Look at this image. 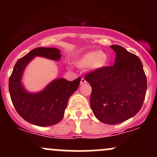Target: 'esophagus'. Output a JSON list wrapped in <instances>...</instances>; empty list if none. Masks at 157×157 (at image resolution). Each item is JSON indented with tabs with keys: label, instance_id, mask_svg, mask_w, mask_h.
I'll list each match as a JSON object with an SVG mask.
<instances>
[{
	"label": "esophagus",
	"instance_id": "34e87169",
	"mask_svg": "<svg viewBox=\"0 0 157 157\" xmlns=\"http://www.w3.org/2000/svg\"><path fill=\"white\" fill-rule=\"evenodd\" d=\"M86 80L84 78H81V80H80V84H83V83H86Z\"/></svg>",
	"mask_w": 157,
	"mask_h": 157
}]
</instances>
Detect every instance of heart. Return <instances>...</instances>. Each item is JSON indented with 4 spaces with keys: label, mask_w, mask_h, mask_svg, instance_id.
I'll return each instance as SVG.
<instances>
[{
    "label": "heart",
    "mask_w": 157,
    "mask_h": 157,
    "mask_svg": "<svg viewBox=\"0 0 157 157\" xmlns=\"http://www.w3.org/2000/svg\"><path fill=\"white\" fill-rule=\"evenodd\" d=\"M109 56L103 51L90 52L81 55L75 64L78 67H86L91 71H96L104 68L108 64Z\"/></svg>",
    "instance_id": "obj_1"
}]
</instances>
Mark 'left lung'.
I'll return each mask as SVG.
<instances>
[{"mask_svg":"<svg viewBox=\"0 0 157 157\" xmlns=\"http://www.w3.org/2000/svg\"><path fill=\"white\" fill-rule=\"evenodd\" d=\"M115 64L86 75L92 87L90 106L99 121L115 124L132 118L141 109L147 91V77L137 55L118 45Z\"/></svg>","mask_w":157,"mask_h":157,"instance_id":"obj_1","label":"left lung"}]
</instances>
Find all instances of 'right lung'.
<instances>
[{
  "label": "right lung",
  "mask_w": 157,
  "mask_h": 157,
  "mask_svg": "<svg viewBox=\"0 0 157 157\" xmlns=\"http://www.w3.org/2000/svg\"><path fill=\"white\" fill-rule=\"evenodd\" d=\"M36 57L55 61L61 59V51L55 48H36L17 61L9 80L13 105L24 120L41 127L54 125L62 119L70 96L77 90L81 78L74 81L55 79L43 90L29 92L22 82L25 69Z\"/></svg>",
  "instance_id": "add662e5"
}]
</instances>
